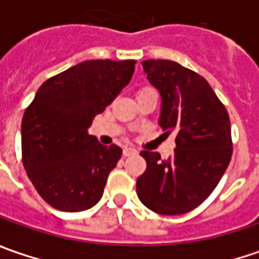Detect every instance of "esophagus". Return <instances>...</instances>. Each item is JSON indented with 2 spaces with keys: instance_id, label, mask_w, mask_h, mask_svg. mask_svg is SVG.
Here are the masks:
<instances>
[{
  "instance_id": "esophagus-1",
  "label": "esophagus",
  "mask_w": 259,
  "mask_h": 259,
  "mask_svg": "<svg viewBox=\"0 0 259 259\" xmlns=\"http://www.w3.org/2000/svg\"><path fill=\"white\" fill-rule=\"evenodd\" d=\"M122 154H124V157H130V155L137 154V150H135V148H131V147H125Z\"/></svg>"
}]
</instances>
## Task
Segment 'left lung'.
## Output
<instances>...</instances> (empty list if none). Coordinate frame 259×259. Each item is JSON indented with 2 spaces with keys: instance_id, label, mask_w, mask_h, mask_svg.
I'll return each mask as SVG.
<instances>
[{
  "instance_id": "obj_1",
  "label": "left lung",
  "mask_w": 259,
  "mask_h": 259,
  "mask_svg": "<svg viewBox=\"0 0 259 259\" xmlns=\"http://www.w3.org/2000/svg\"><path fill=\"white\" fill-rule=\"evenodd\" d=\"M144 73L161 95L158 124L176 133L174 154L141 151L147 168L137 180L141 203L160 214H183L209 197L232 157L231 121L203 76L171 60H144Z\"/></svg>"
}]
</instances>
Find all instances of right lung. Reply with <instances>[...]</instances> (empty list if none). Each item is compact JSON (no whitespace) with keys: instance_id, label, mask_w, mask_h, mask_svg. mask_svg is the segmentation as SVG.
<instances>
[{"instance_id":"right-lung-1","label":"right lung","mask_w":259,"mask_h":259,"mask_svg":"<svg viewBox=\"0 0 259 259\" xmlns=\"http://www.w3.org/2000/svg\"><path fill=\"white\" fill-rule=\"evenodd\" d=\"M135 60H85L47 79L21 122L23 164L38 194L63 212L98 203L122 150L88 134L130 83Z\"/></svg>"}]
</instances>
